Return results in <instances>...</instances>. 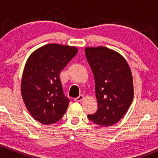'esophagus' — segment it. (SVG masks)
<instances>
[{"label": "esophagus", "instance_id": "1", "mask_svg": "<svg viewBox=\"0 0 158 158\" xmlns=\"http://www.w3.org/2000/svg\"><path fill=\"white\" fill-rule=\"evenodd\" d=\"M83 99H84L83 95H79V96H78L77 98H75L74 100L76 102H82Z\"/></svg>", "mask_w": 158, "mask_h": 158}]
</instances>
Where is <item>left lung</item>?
Wrapping results in <instances>:
<instances>
[{
  "label": "left lung",
  "instance_id": "8db88e82",
  "mask_svg": "<svg viewBox=\"0 0 158 158\" xmlns=\"http://www.w3.org/2000/svg\"><path fill=\"white\" fill-rule=\"evenodd\" d=\"M85 55L93 73L98 110L88 115L101 127L118 122L134 97L133 78L128 62L119 52L106 47H88Z\"/></svg>",
  "mask_w": 158,
  "mask_h": 158
}]
</instances>
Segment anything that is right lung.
<instances>
[{"instance_id": "obj_1", "label": "right lung", "mask_w": 158, "mask_h": 158, "mask_svg": "<svg viewBox=\"0 0 158 158\" xmlns=\"http://www.w3.org/2000/svg\"><path fill=\"white\" fill-rule=\"evenodd\" d=\"M77 52L73 46L49 44L33 51L27 60L22 98L32 117L43 125L57 122L67 109L69 100L63 93L60 73Z\"/></svg>"}]
</instances>
